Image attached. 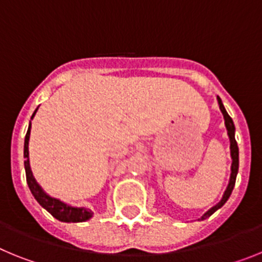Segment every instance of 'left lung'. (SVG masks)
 Listing matches in <instances>:
<instances>
[{"label":"left lung","mask_w":262,"mask_h":262,"mask_svg":"<svg viewBox=\"0 0 262 262\" xmlns=\"http://www.w3.org/2000/svg\"><path fill=\"white\" fill-rule=\"evenodd\" d=\"M217 103H219V108H221L222 114H223L224 118V124H226L227 128V134H228V138H230V149H231V159H232V164H231V176H230V182H228V186H227L226 191H224L223 196H222L221 202L216 203L215 206H212L211 209L209 210L207 212L203 214V216L201 219H206V217L211 216L216 210H219L224 203L228 201L230 198L231 193L233 190V186H235L236 182V176H237V172H239V147H237V143H236L235 139V124H233L232 118L228 115V113L224 108L223 102H222V99L217 97Z\"/></svg>","instance_id":"obj_1"}]
</instances>
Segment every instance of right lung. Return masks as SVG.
<instances>
[{"mask_svg":"<svg viewBox=\"0 0 262 262\" xmlns=\"http://www.w3.org/2000/svg\"><path fill=\"white\" fill-rule=\"evenodd\" d=\"M36 108L32 114L31 119L35 117ZM30 131H31V122L29 123V129H27L26 138H25V148H23V157H25V170H26V180L27 185H29L30 190H31L32 195L38 201L39 205L43 207V209L47 210L53 217H56L57 221L66 222V223H80V222H86L89 221L90 217L93 216V211L89 209H85V207H73V206H69L68 203H64L62 201L57 200V198H52V196L48 195L43 189H41L40 185L36 182V180L34 178L31 172V168H30V160H29V140H30Z\"/></svg>","mask_w":262,"mask_h":262,"instance_id":"obj_1","label":"right lung"}]
</instances>
